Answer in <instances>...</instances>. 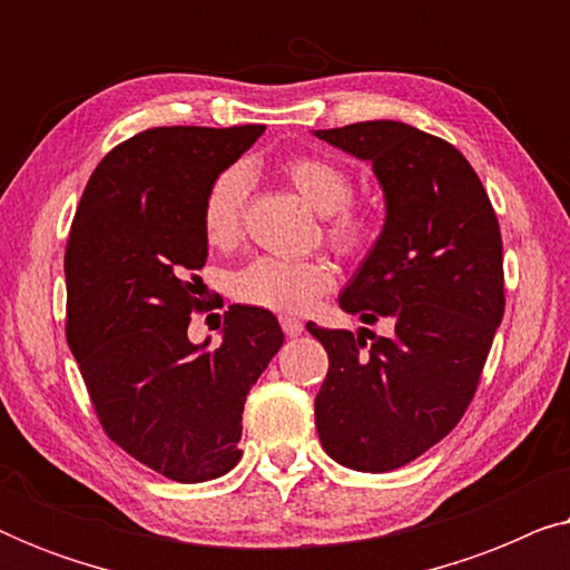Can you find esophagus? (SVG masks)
Returning <instances> with one entry per match:
<instances>
[{
	"instance_id": "34e87169",
	"label": "esophagus",
	"mask_w": 570,
	"mask_h": 570,
	"mask_svg": "<svg viewBox=\"0 0 570 570\" xmlns=\"http://www.w3.org/2000/svg\"><path fill=\"white\" fill-rule=\"evenodd\" d=\"M279 326H283V332L287 334V337H298V334L303 332V322L295 316H283L279 318Z\"/></svg>"
}]
</instances>
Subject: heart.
Here are the masks:
<instances>
[{
	"label": "heart",
	"instance_id": "b5f03b06",
	"mask_svg": "<svg viewBox=\"0 0 570 570\" xmlns=\"http://www.w3.org/2000/svg\"><path fill=\"white\" fill-rule=\"evenodd\" d=\"M293 189L324 215V238L334 252L357 259L379 238V220L371 207L350 202L353 184L337 163L322 155H298L285 163ZM252 194V174L246 166H228L209 181L202 199V233L215 248H228L244 228L246 202ZM334 287V267L326 259H279L254 256L228 279V291L238 303L277 314H303Z\"/></svg>",
	"mask_w": 570,
	"mask_h": 570
}]
</instances>
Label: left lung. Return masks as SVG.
Listing matches in <instances>:
<instances>
[{
	"instance_id": "1",
	"label": "left lung",
	"mask_w": 570,
	"mask_h": 570,
	"mask_svg": "<svg viewBox=\"0 0 570 570\" xmlns=\"http://www.w3.org/2000/svg\"><path fill=\"white\" fill-rule=\"evenodd\" d=\"M371 160L386 194L384 230L340 295L376 332H308L330 355L316 394L322 446L340 464L389 472L454 431L480 386L505 311L503 240L485 186L446 139L400 121L314 131Z\"/></svg>"
}]
</instances>
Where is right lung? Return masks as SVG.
Instances as JSON below:
<instances>
[{"label": "right lung", "instance_id": "1", "mask_svg": "<svg viewBox=\"0 0 570 570\" xmlns=\"http://www.w3.org/2000/svg\"><path fill=\"white\" fill-rule=\"evenodd\" d=\"M262 131L155 127L124 139L69 228L65 332L92 410L116 446L176 482L236 466L246 394L285 340L254 306L225 311L215 350L186 337L207 306L202 199Z\"/></svg>", "mask_w": 570, "mask_h": 570}]
</instances>
